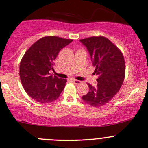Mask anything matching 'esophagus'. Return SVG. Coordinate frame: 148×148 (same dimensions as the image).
Listing matches in <instances>:
<instances>
[{
	"mask_svg": "<svg viewBox=\"0 0 148 148\" xmlns=\"http://www.w3.org/2000/svg\"><path fill=\"white\" fill-rule=\"evenodd\" d=\"M72 82H74L75 84H80L81 83V81H79V80H76V79H72Z\"/></svg>",
	"mask_w": 148,
	"mask_h": 148,
	"instance_id": "34e87169",
	"label": "esophagus"
}]
</instances>
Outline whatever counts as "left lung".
I'll use <instances>...</instances> for the list:
<instances>
[{
  "instance_id": "left-lung-1",
  "label": "left lung",
  "mask_w": 148,
  "mask_h": 148,
  "mask_svg": "<svg viewBox=\"0 0 148 148\" xmlns=\"http://www.w3.org/2000/svg\"><path fill=\"white\" fill-rule=\"evenodd\" d=\"M89 52L93 74L98 76L97 85L88 84L89 92L82 96L86 103L94 107L106 104L120 90L125 76V64L122 52L109 40L103 36L80 40Z\"/></svg>"
}]
</instances>
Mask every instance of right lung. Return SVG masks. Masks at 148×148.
<instances>
[{"label": "right lung", "mask_w": 148, "mask_h": 148, "mask_svg": "<svg viewBox=\"0 0 148 148\" xmlns=\"http://www.w3.org/2000/svg\"><path fill=\"white\" fill-rule=\"evenodd\" d=\"M72 41L56 36L45 37L25 53L20 62V79L25 91L32 99L47 103L59 97L67 80L51 75L50 71H54V62L60 51Z\"/></svg>", "instance_id": "add662e5"}]
</instances>
